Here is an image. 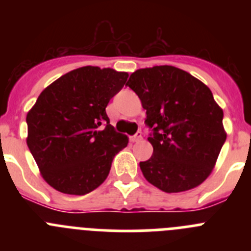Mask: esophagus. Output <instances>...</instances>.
Returning <instances> with one entry per match:
<instances>
[{
	"mask_svg": "<svg viewBox=\"0 0 251 251\" xmlns=\"http://www.w3.org/2000/svg\"><path fill=\"white\" fill-rule=\"evenodd\" d=\"M142 139V133L141 132H137L134 136L130 137V141L132 142H139Z\"/></svg>",
	"mask_w": 251,
	"mask_h": 251,
	"instance_id": "obj_1",
	"label": "esophagus"
}]
</instances>
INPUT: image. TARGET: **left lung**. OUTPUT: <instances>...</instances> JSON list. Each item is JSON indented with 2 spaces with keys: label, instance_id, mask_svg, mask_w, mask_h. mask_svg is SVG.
<instances>
[{
  "label": "left lung",
  "instance_id": "obj_1",
  "mask_svg": "<svg viewBox=\"0 0 251 251\" xmlns=\"http://www.w3.org/2000/svg\"><path fill=\"white\" fill-rule=\"evenodd\" d=\"M126 85L147 110L145 123L151 130L153 154L139 162L146 179L168 194L202 183L226 141L223 109L211 90L170 65L139 69Z\"/></svg>",
  "mask_w": 251,
  "mask_h": 251
}]
</instances>
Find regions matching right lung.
Here are the masks:
<instances>
[{"mask_svg":"<svg viewBox=\"0 0 251 251\" xmlns=\"http://www.w3.org/2000/svg\"><path fill=\"white\" fill-rule=\"evenodd\" d=\"M127 73L84 66L63 75L27 113V146L46 182L68 195H86L109 175L114 156L128 145L105 108Z\"/></svg>","mask_w":251,"mask_h":251,"instance_id":"1","label":"right lung"}]
</instances>
